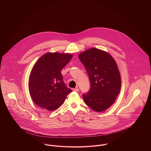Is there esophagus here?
Returning a JSON list of instances; mask_svg holds the SVG:
<instances>
[{
	"instance_id": "esophagus-1",
	"label": "esophagus",
	"mask_w": 151,
	"mask_h": 151,
	"mask_svg": "<svg viewBox=\"0 0 151 151\" xmlns=\"http://www.w3.org/2000/svg\"><path fill=\"white\" fill-rule=\"evenodd\" d=\"M74 91H75V92H78L79 91V88H78V86H77L76 88H74L73 89Z\"/></svg>"
}]
</instances>
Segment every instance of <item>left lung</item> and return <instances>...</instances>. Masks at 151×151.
Masks as SVG:
<instances>
[{
  "mask_svg": "<svg viewBox=\"0 0 151 151\" xmlns=\"http://www.w3.org/2000/svg\"><path fill=\"white\" fill-rule=\"evenodd\" d=\"M78 58L89 76L91 88L83 99L92 110L101 112L116 101L121 88V77L117 65L108 52L92 47L81 52Z\"/></svg>",
  "mask_w": 151,
  "mask_h": 151,
  "instance_id": "obj_1",
  "label": "left lung"
}]
</instances>
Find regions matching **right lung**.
<instances>
[{
  "label": "right lung",
  "instance_id": "add662e5",
  "mask_svg": "<svg viewBox=\"0 0 151 151\" xmlns=\"http://www.w3.org/2000/svg\"><path fill=\"white\" fill-rule=\"evenodd\" d=\"M73 55L48 52L34 65L29 77L28 89L33 102L49 111L59 108L72 91L65 86L61 73Z\"/></svg>",
  "mask_w": 151,
  "mask_h": 151
}]
</instances>
